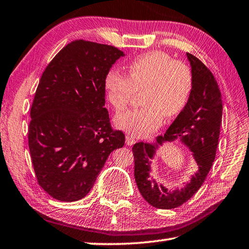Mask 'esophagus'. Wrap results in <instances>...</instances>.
Instances as JSON below:
<instances>
[{
    "label": "esophagus",
    "mask_w": 249,
    "mask_h": 249,
    "mask_svg": "<svg viewBox=\"0 0 249 249\" xmlns=\"http://www.w3.org/2000/svg\"><path fill=\"white\" fill-rule=\"evenodd\" d=\"M125 143H126V145H133L135 143V139L132 137V135L126 134L125 135Z\"/></svg>",
    "instance_id": "34e87169"
}]
</instances>
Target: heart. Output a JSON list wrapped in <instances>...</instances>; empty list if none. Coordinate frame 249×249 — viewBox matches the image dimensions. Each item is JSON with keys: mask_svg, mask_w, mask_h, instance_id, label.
<instances>
[{"mask_svg": "<svg viewBox=\"0 0 249 249\" xmlns=\"http://www.w3.org/2000/svg\"><path fill=\"white\" fill-rule=\"evenodd\" d=\"M192 87L191 67L163 51H151L135 57L128 66V77L111 69L105 78L107 98L116 111L125 109L142 91L143 105L115 119L118 128L135 137L154 131L162 116L168 118L179 114L189 100Z\"/></svg>", "mask_w": 249, "mask_h": 249, "instance_id": "heart-1", "label": "heart"}]
</instances>
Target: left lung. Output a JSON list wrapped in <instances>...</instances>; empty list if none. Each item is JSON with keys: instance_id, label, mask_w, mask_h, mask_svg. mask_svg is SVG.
Here are the masks:
<instances>
[{"instance_id": "left-lung-1", "label": "left lung", "mask_w": 249, "mask_h": 249, "mask_svg": "<svg viewBox=\"0 0 249 249\" xmlns=\"http://www.w3.org/2000/svg\"><path fill=\"white\" fill-rule=\"evenodd\" d=\"M193 87L184 108L169 126L166 133L158 135L154 143H135L134 178L143 198L153 207L177 208L189 200L203 184L217 152L222 119V100L217 81L209 68L196 56L187 53ZM180 139L194 153L198 171L189 183L173 191L155 181L149 175L150 161L156 151L166 142Z\"/></svg>"}]
</instances>
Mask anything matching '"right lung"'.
<instances>
[{"label":"right lung","mask_w":249,"mask_h":249,"mask_svg":"<svg viewBox=\"0 0 249 249\" xmlns=\"http://www.w3.org/2000/svg\"><path fill=\"white\" fill-rule=\"evenodd\" d=\"M124 52L112 45L74 40L42 73L28 132L37 183L62 201L83 198L107 157L123 147L124 134L110 125L105 78Z\"/></svg>","instance_id":"right-lung-1"}]
</instances>
